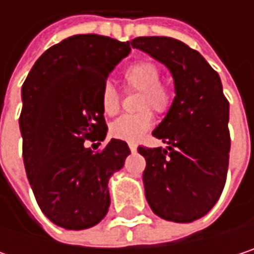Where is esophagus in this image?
Here are the masks:
<instances>
[{
    "instance_id": "esophagus-1",
    "label": "esophagus",
    "mask_w": 254,
    "mask_h": 254,
    "mask_svg": "<svg viewBox=\"0 0 254 254\" xmlns=\"http://www.w3.org/2000/svg\"><path fill=\"white\" fill-rule=\"evenodd\" d=\"M129 150H130L132 153H133V151H136V144L130 142V144H129Z\"/></svg>"
}]
</instances>
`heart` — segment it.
<instances>
[{
	"label": "heart",
	"mask_w": 254,
	"mask_h": 254,
	"mask_svg": "<svg viewBox=\"0 0 254 254\" xmlns=\"http://www.w3.org/2000/svg\"><path fill=\"white\" fill-rule=\"evenodd\" d=\"M160 77V67L148 60L132 63L125 69L124 82L127 88L139 91L135 104L138 112L116 119L110 127L112 136L127 142H136L153 125V115L148 108L156 115H166L171 110L174 104V89L166 82H162ZM100 103L107 116H115L121 110V95L110 82L104 83Z\"/></svg>",
	"instance_id": "1"
}]
</instances>
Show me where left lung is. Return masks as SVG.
<instances>
[{"instance_id":"8db88e82","label":"left lung","mask_w":254,"mask_h":254,"mask_svg":"<svg viewBox=\"0 0 254 254\" xmlns=\"http://www.w3.org/2000/svg\"><path fill=\"white\" fill-rule=\"evenodd\" d=\"M130 45L166 64L177 92L153 130L168 148L138 147L147 201L166 221L192 222L216 204L227 181L229 103L221 77L198 51L174 38L139 36Z\"/></svg>"}]
</instances>
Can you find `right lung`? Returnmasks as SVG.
<instances>
[{
  "label": "right lung",
  "instance_id": "obj_1",
  "mask_svg": "<svg viewBox=\"0 0 254 254\" xmlns=\"http://www.w3.org/2000/svg\"><path fill=\"white\" fill-rule=\"evenodd\" d=\"M130 51L129 42L101 35H75L48 48L22 86L20 132L27 179L44 215L66 229L97 225L109 212V178L130 154L107 135L101 89Z\"/></svg>",
  "mask_w": 254,
  "mask_h": 254
}]
</instances>
